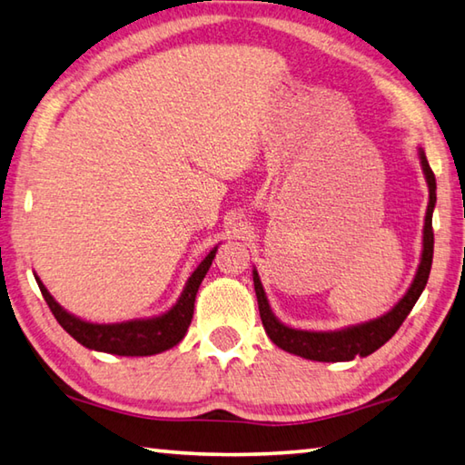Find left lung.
I'll return each mask as SVG.
<instances>
[{"label": "left lung", "mask_w": 465, "mask_h": 465, "mask_svg": "<svg viewBox=\"0 0 465 465\" xmlns=\"http://www.w3.org/2000/svg\"><path fill=\"white\" fill-rule=\"evenodd\" d=\"M420 163L429 183V208L425 216V237H422L420 265H419L417 275H414L411 290L406 292V296L386 316L370 321L365 324H357V327L335 331V332L290 329L275 319L273 312L270 311V304H267L262 282H259L257 272H253L259 316H262L263 329L273 343L282 347L283 351L300 355L304 357V360H312V361H351L355 357L371 355L376 349L384 345L386 341L392 339L394 332L401 329V324L404 322L406 316L411 314L412 306L417 304L419 296L422 294V290H425L429 273H430V263H433V247H435L433 208L437 202V192H435L437 183H435L433 169L429 167V161L422 151H420Z\"/></svg>", "instance_id": "8db88e82"}]
</instances>
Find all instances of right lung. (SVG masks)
I'll return each mask as SVG.
<instances>
[{
	"mask_svg": "<svg viewBox=\"0 0 465 465\" xmlns=\"http://www.w3.org/2000/svg\"><path fill=\"white\" fill-rule=\"evenodd\" d=\"M216 255V247L210 251L208 257L198 265V270L192 273L187 280L182 298L177 304L171 308L169 312L154 316V319L146 321H128V322H116V324H94L77 319V316L69 314L67 311L54 302L48 290L38 282V288L43 292V298L46 300L48 308L59 321L61 327L69 332V335L87 349H95V351L114 353V355H126V357H143V355H154L161 351H167L179 341L183 339L190 327L193 316V302L198 288L203 280V275L210 270L212 259Z\"/></svg>",
	"mask_w": 465,
	"mask_h": 465,
	"instance_id": "right-lung-1",
	"label": "right lung"
}]
</instances>
